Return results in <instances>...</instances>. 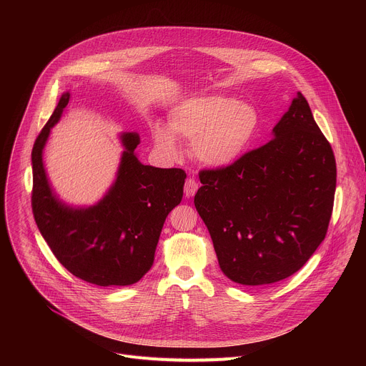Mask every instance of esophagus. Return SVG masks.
Returning a JSON list of instances; mask_svg holds the SVG:
<instances>
[{"label": "esophagus", "instance_id": "1", "mask_svg": "<svg viewBox=\"0 0 366 366\" xmlns=\"http://www.w3.org/2000/svg\"><path fill=\"white\" fill-rule=\"evenodd\" d=\"M198 191V182L194 179V178H188L185 181V185H184V194L187 198H191L195 195V192Z\"/></svg>", "mask_w": 366, "mask_h": 366}]
</instances>
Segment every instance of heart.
<instances>
[{
    "label": "heart",
    "instance_id": "b5f03b06",
    "mask_svg": "<svg viewBox=\"0 0 366 366\" xmlns=\"http://www.w3.org/2000/svg\"><path fill=\"white\" fill-rule=\"evenodd\" d=\"M259 126V114L249 102L226 95L191 97L171 112L169 128L156 123L153 140L162 152L177 156L174 134L192 143L195 158L208 167H226L247 149Z\"/></svg>",
    "mask_w": 366,
    "mask_h": 366
}]
</instances>
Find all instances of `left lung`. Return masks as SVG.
Here are the masks:
<instances>
[{
	"label": "left lung",
	"mask_w": 366,
	"mask_h": 366,
	"mask_svg": "<svg viewBox=\"0 0 366 366\" xmlns=\"http://www.w3.org/2000/svg\"><path fill=\"white\" fill-rule=\"evenodd\" d=\"M274 137L232 165L199 171L195 208L222 271L242 285L300 271L325 240L333 212L335 154L301 92Z\"/></svg>",
	"instance_id": "1"
}]
</instances>
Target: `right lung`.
I'll use <instances>...</instances> for the list:
<instances>
[{
  "instance_id": "obj_1",
  "label": "right lung",
  "mask_w": 366,
  "mask_h": 366,
  "mask_svg": "<svg viewBox=\"0 0 366 366\" xmlns=\"http://www.w3.org/2000/svg\"><path fill=\"white\" fill-rule=\"evenodd\" d=\"M69 97H61L31 150L33 216L50 250L72 275L99 287L132 285L153 265L164 223L182 199L187 174L143 165L134 154L139 136L126 133L117 179L106 197L88 208L65 205L51 192L41 154Z\"/></svg>"
}]
</instances>
